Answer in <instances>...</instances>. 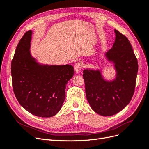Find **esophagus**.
Masks as SVG:
<instances>
[{
  "label": "esophagus",
  "instance_id": "1",
  "mask_svg": "<svg viewBox=\"0 0 149 149\" xmlns=\"http://www.w3.org/2000/svg\"><path fill=\"white\" fill-rule=\"evenodd\" d=\"M83 67V64L81 62H77L74 65V72L76 73H78L79 71L81 70Z\"/></svg>",
  "mask_w": 149,
  "mask_h": 149
}]
</instances>
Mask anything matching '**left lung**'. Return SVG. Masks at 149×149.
I'll return each instance as SVG.
<instances>
[{
	"label": "left lung",
	"mask_w": 149,
	"mask_h": 149,
	"mask_svg": "<svg viewBox=\"0 0 149 149\" xmlns=\"http://www.w3.org/2000/svg\"><path fill=\"white\" fill-rule=\"evenodd\" d=\"M115 42L103 56L114 67L115 76L107 79L102 70H83L85 92L92 109L102 116H111L128 105L132 97L138 72V63L129 40L114 30Z\"/></svg>",
	"instance_id": "left-lung-1"
}]
</instances>
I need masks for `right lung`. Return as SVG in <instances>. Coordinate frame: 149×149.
Returning <instances> with one entry per match:
<instances>
[{"mask_svg": "<svg viewBox=\"0 0 149 149\" xmlns=\"http://www.w3.org/2000/svg\"><path fill=\"white\" fill-rule=\"evenodd\" d=\"M32 31L18 44L11 63L13 92L20 104L34 116L50 118L61 109L65 89L74 74L70 65L41 63L30 52Z\"/></svg>", "mask_w": 149, "mask_h": 149, "instance_id": "obj_1", "label": "right lung"}]
</instances>
